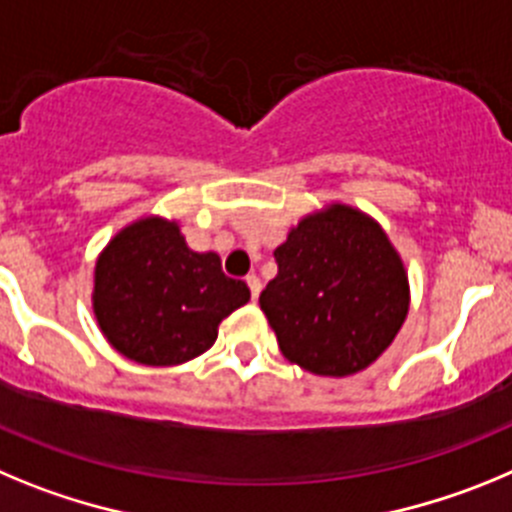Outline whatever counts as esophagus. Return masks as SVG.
Masks as SVG:
<instances>
[{"instance_id":"obj_1","label":"esophagus","mask_w":512,"mask_h":512,"mask_svg":"<svg viewBox=\"0 0 512 512\" xmlns=\"http://www.w3.org/2000/svg\"><path fill=\"white\" fill-rule=\"evenodd\" d=\"M247 285H250V293H252V298H257V296H260L262 283H260V278H257L255 273H252V275H247Z\"/></svg>"}]
</instances>
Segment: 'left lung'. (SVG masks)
I'll return each mask as SVG.
<instances>
[{"instance_id": "left-lung-1", "label": "left lung", "mask_w": 512, "mask_h": 512, "mask_svg": "<svg viewBox=\"0 0 512 512\" xmlns=\"http://www.w3.org/2000/svg\"><path fill=\"white\" fill-rule=\"evenodd\" d=\"M278 275L260 308L283 357L321 377L357 375L393 344L411 285L385 229L365 211L329 204L306 214L275 250Z\"/></svg>"}]
</instances>
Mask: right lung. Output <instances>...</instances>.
Masks as SVG:
<instances>
[{
	"instance_id": "add662e5",
	"label": "right lung",
	"mask_w": 512,
	"mask_h": 512,
	"mask_svg": "<svg viewBox=\"0 0 512 512\" xmlns=\"http://www.w3.org/2000/svg\"><path fill=\"white\" fill-rule=\"evenodd\" d=\"M250 301L245 280L227 278L216 252H193L176 219L142 216L119 229L94 267L96 324L132 362L173 367L199 357L219 324Z\"/></svg>"
}]
</instances>
